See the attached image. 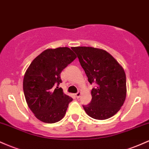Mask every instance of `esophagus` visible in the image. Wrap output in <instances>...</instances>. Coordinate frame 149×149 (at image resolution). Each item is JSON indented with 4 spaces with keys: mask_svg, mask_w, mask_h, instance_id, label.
Returning <instances> with one entry per match:
<instances>
[{
    "mask_svg": "<svg viewBox=\"0 0 149 149\" xmlns=\"http://www.w3.org/2000/svg\"><path fill=\"white\" fill-rule=\"evenodd\" d=\"M75 96H76L77 98H79L80 96H81V92H77L76 93V94H75Z\"/></svg>",
    "mask_w": 149,
    "mask_h": 149,
    "instance_id": "esophagus-1",
    "label": "esophagus"
}]
</instances>
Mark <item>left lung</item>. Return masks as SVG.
Listing matches in <instances>:
<instances>
[{
  "mask_svg": "<svg viewBox=\"0 0 149 149\" xmlns=\"http://www.w3.org/2000/svg\"><path fill=\"white\" fill-rule=\"evenodd\" d=\"M90 84L91 101L83 105L88 116L106 120L120 111L126 98V75L118 61L106 51L93 47H72Z\"/></svg>",
  "mask_w": 149,
  "mask_h": 149,
  "instance_id": "left-lung-1",
  "label": "left lung"
}]
</instances>
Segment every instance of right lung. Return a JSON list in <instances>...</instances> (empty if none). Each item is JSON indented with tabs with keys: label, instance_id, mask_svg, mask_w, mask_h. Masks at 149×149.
Here are the masks:
<instances>
[{
	"label": "right lung",
	"instance_id": "obj_1",
	"mask_svg": "<svg viewBox=\"0 0 149 149\" xmlns=\"http://www.w3.org/2000/svg\"><path fill=\"white\" fill-rule=\"evenodd\" d=\"M76 58L68 47L46 49L26 70L23 80L25 99L35 117L43 123H57L65 115L72 98L58 87L61 73Z\"/></svg>",
	"mask_w": 149,
	"mask_h": 149
}]
</instances>
